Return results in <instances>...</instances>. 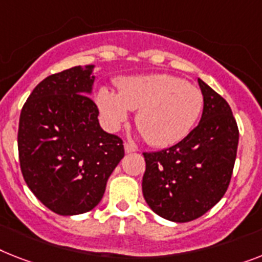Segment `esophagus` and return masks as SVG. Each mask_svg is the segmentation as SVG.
Listing matches in <instances>:
<instances>
[{
	"label": "esophagus",
	"mask_w": 262,
	"mask_h": 262,
	"mask_svg": "<svg viewBox=\"0 0 262 262\" xmlns=\"http://www.w3.org/2000/svg\"><path fill=\"white\" fill-rule=\"evenodd\" d=\"M124 151H126V152H134V151H136V148L135 146H133L131 143L126 142V143H124Z\"/></svg>",
	"instance_id": "obj_1"
}]
</instances>
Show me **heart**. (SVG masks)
I'll list each match as a JSON object with an SVG mask.
<instances>
[{
  "instance_id": "b5f03b06",
  "label": "heart",
  "mask_w": 262,
  "mask_h": 262,
  "mask_svg": "<svg viewBox=\"0 0 262 262\" xmlns=\"http://www.w3.org/2000/svg\"><path fill=\"white\" fill-rule=\"evenodd\" d=\"M119 94L101 88L96 101L105 126L119 129L138 111L135 124L152 146L165 147L183 139L195 124L204 107L201 91L171 75H146L118 81Z\"/></svg>"
}]
</instances>
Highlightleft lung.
Masks as SVG:
<instances>
[{"label": "left lung", "mask_w": 262, "mask_h": 262, "mask_svg": "<svg viewBox=\"0 0 262 262\" xmlns=\"http://www.w3.org/2000/svg\"><path fill=\"white\" fill-rule=\"evenodd\" d=\"M198 83L204 95L198 126L174 146L143 152L144 200L168 221H193L210 210L226 193L234 167L239 133L230 105Z\"/></svg>", "instance_id": "8db88e82"}]
</instances>
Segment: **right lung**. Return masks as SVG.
Wrapping results in <instances>:
<instances>
[{"instance_id":"right-lung-1","label":"right lung","mask_w":262,"mask_h":262,"mask_svg":"<svg viewBox=\"0 0 262 262\" xmlns=\"http://www.w3.org/2000/svg\"><path fill=\"white\" fill-rule=\"evenodd\" d=\"M94 66L73 67L45 77L19 115V167L41 204L60 215L87 213L105 191L124 157L122 138L105 133L88 96Z\"/></svg>"}]
</instances>
